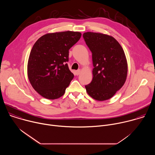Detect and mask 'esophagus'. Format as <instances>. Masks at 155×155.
<instances>
[{
	"label": "esophagus",
	"instance_id": "obj_1",
	"mask_svg": "<svg viewBox=\"0 0 155 155\" xmlns=\"http://www.w3.org/2000/svg\"><path fill=\"white\" fill-rule=\"evenodd\" d=\"M80 72H81V71L79 69V70H77V71H75V74L77 75H78L80 74Z\"/></svg>",
	"mask_w": 155,
	"mask_h": 155
}]
</instances>
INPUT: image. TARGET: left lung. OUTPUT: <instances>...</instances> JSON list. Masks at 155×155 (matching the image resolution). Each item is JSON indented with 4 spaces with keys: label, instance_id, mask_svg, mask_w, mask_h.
I'll return each instance as SVG.
<instances>
[{
    "label": "left lung",
    "instance_id": "8db88e82",
    "mask_svg": "<svg viewBox=\"0 0 155 155\" xmlns=\"http://www.w3.org/2000/svg\"><path fill=\"white\" fill-rule=\"evenodd\" d=\"M83 38L92 53L93 80L85 87L87 94L97 101L111 98L124 84L127 64L120 44L113 37L87 32Z\"/></svg>",
    "mask_w": 155,
    "mask_h": 155
}]
</instances>
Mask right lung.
I'll use <instances>...</instances> for the list:
<instances>
[{"label": "right lung", "instance_id": "right-lung-1", "mask_svg": "<svg viewBox=\"0 0 155 155\" xmlns=\"http://www.w3.org/2000/svg\"><path fill=\"white\" fill-rule=\"evenodd\" d=\"M78 32L47 34L31 50L28 75L34 89L41 96L56 99L64 95L74 75L69 69V50L80 40Z\"/></svg>", "mask_w": 155, "mask_h": 155}]
</instances>
